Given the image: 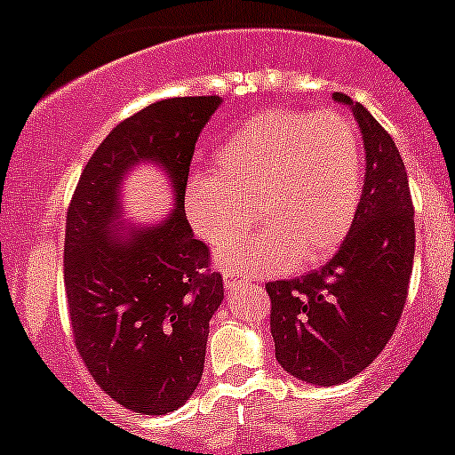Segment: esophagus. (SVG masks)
Returning a JSON list of instances; mask_svg holds the SVG:
<instances>
[{
  "label": "esophagus",
  "instance_id": "1",
  "mask_svg": "<svg viewBox=\"0 0 455 455\" xmlns=\"http://www.w3.org/2000/svg\"><path fill=\"white\" fill-rule=\"evenodd\" d=\"M248 286V275H239V274H224V289L227 291H242Z\"/></svg>",
  "mask_w": 455,
  "mask_h": 455
}]
</instances>
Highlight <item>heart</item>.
<instances>
[{"mask_svg": "<svg viewBox=\"0 0 455 455\" xmlns=\"http://www.w3.org/2000/svg\"><path fill=\"white\" fill-rule=\"evenodd\" d=\"M216 171H192L186 216L216 245L251 220L264 227L224 243L216 263L231 274H286L327 259L351 231L363 180L362 140L340 113L267 108L243 119L213 151Z\"/></svg>", "mask_w": 455, "mask_h": 455, "instance_id": "heart-1", "label": "heart"}]
</instances>
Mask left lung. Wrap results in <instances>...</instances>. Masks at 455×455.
I'll use <instances>...</instances> for the list:
<instances>
[{"label": "left lung", "instance_id": "8db88e82", "mask_svg": "<svg viewBox=\"0 0 455 455\" xmlns=\"http://www.w3.org/2000/svg\"><path fill=\"white\" fill-rule=\"evenodd\" d=\"M362 132L365 180L347 239L321 269L269 282L271 336L284 372L331 387L368 368L394 336L409 293L415 212L394 139L344 93Z\"/></svg>", "mask_w": 455, "mask_h": 455}]
</instances>
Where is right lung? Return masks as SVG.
<instances>
[{"label": "right lung", "mask_w": 455, "mask_h": 455, "mask_svg": "<svg viewBox=\"0 0 455 455\" xmlns=\"http://www.w3.org/2000/svg\"><path fill=\"white\" fill-rule=\"evenodd\" d=\"M222 98H171L111 130L83 169L66 218L64 282L78 355L115 402L166 415L195 394L210 321L224 299L210 250L195 239L184 198L198 134ZM154 164L174 210L149 225L121 218L123 181Z\"/></svg>", "instance_id": "add662e5"}]
</instances>
